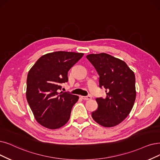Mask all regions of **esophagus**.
<instances>
[{
  "instance_id": "esophagus-1",
  "label": "esophagus",
  "mask_w": 160,
  "mask_h": 160,
  "mask_svg": "<svg viewBox=\"0 0 160 160\" xmlns=\"http://www.w3.org/2000/svg\"><path fill=\"white\" fill-rule=\"evenodd\" d=\"M81 98L85 100H91L92 97H91V96H87V97H81Z\"/></svg>"
}]
</instances>
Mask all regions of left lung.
<instances>
[{"label":"left lung","mask_w":160,"mask_h":160,"mask_svg":"<svg viewBox=\"0 0 160 160\" xmlns=\"http://www.w3.org/2000/svg\"><path fill=\"white\" fill-rule=\"evenodd\" d=\"M86 57L99 75L100 88H104L106 92L104 98H96L98 108L92 112V118L103 127L116 126L127 117L135 103V75L124 61L110 54Z\"/></svg>","instance_id":"obj_1"}]
</instances>
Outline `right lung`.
<instances>
[{
    "instance_id": "add662e5",
    "label": "right lung",
    "mask_w": 160,
    "mask_h": 160,
    "mask_svg": "<svg viewBox=\"0 0 160 160\" xmlns=\"http://www.w3.org/2000/svg\"><path fill=\"white\" fill-rule=\"evenodd\" d=\"M82 53L58 52L42 56L28 72L26 98L37 121L50 129L60 128L69 119L78 96L59 92L68 81V72Z\"/></svg>"
}]
</instances>
